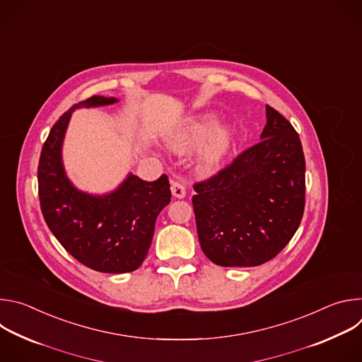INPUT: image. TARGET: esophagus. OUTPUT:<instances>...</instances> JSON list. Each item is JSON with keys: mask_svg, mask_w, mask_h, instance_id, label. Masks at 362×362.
<instances>
[{"mask_svg": "<svg viewBox=\"0 0 362 362\" xmlns=\"http://www.w3.org/2000/svg\"><path fill=\"white\" fill-rule=\"evenodd\" d=\"M172 193L177 199H183L186 196V185L180 180H173L172 182Z\"/></svg>", "mask_w": 362, "mask_h": 362, "instance_id": "obj_1", "label": "esophagus"}]
</instances>
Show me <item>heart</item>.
I'll return each mask as SVG.
<instances>
[{
	"label": "heart",
	"instance_id": "b5f03b06",
	"mask_svg": "<svg viewBox=\"0 0 362 362\" xmlns=\"http://www.w3.org/2000/svg\"><path fill=\"white\" fill-rule=\"evenodd\" d=\"M214 122L212 115L189 119L169 137V147L175 151L185 153L200 144L197 150L199 163L204 168L218 165L232 146L233 129L229 124H219L211 131Z\"/></svg>",
	"mask_w": 362,
	"mask_h": 362
}]
</instances>
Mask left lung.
<instances>
[{"label": "left lung", "instance_id": "1", "mask_svg": "<svg viewBox=\"0 0 362 362\" xmlns=\"http://www.w3.org/2000/svg\"><path fill=\"white\" fill-rule=\"evenodd\" d=\"M193 189L199 243L214 264L257 267L271 261L303 216L305 158L296 130L267 106L261 140Z\"/></svg>", "mask_w": 362, "mask_h": 362}]
</instances>
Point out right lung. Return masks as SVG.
Listing matches in <instances>:
<instances>
[{
	"mask_svg": "<svg viewBox=\"0 0 362 362\" xmlns=\"http://www.w3.org/2000/svg\"><path fill=\"white\" fill-rule=\"evenodd\" d=\"M116 101L115 97L93 95L69 109L49 130L37 172L47 226L78 262L105 274L132 272L143 264L158 215L172 197L166 175L146 182L130 173L115 192L103 196L76 189L66 176L62 146L71 113Z\"/></svg>",
	"mask_w": 362,
	"mask_h": 362,
	"instance_id": "obj_1",
	"label": "right lung"
}]
</instances>
